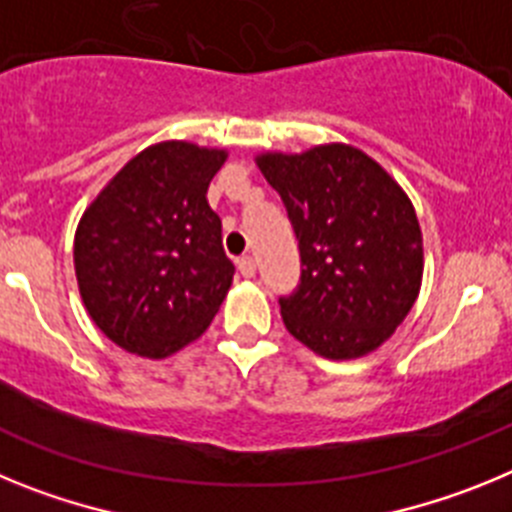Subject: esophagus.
<instances>
[{"label":"esophagus","mask_w":512,"mask_h":512,"mask_svg":"<svg viewBox=\"0 0 512 512\" xmlns=\"http://www.w3.org/2000/svg\"><path fill=\"white\" fill-rule=\"evenodd\" d=\"M238 271H241L243 277H253V274H256V261L251 259V256H241V259H238Z\"/></svg>","instance_id":"obj_1"}]
</instances>
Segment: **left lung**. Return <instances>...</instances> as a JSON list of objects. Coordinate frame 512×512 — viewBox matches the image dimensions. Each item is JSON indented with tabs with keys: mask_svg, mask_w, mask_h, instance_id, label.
Listing matches in <instances>:
<instances>
[{
	"mask_svg": "<svg viewBox=\"0 0 512 512\" xmlns=\"http://www.w3.org/2000/svg\"><path fill=\"white\" fill-rule=\"evenodd\" d=\"M300 241L302 279L282 320L323 359L351 361L390 341L423 282V233L405 189L351 143L256 153Z\"/></svg>",
	"mask_w": 512,
	"mask_h": 512,
	"instance_id": "left-lung-1",
	"label": "left lung"
}]
</instances>
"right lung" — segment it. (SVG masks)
<instances>
[{"label": "right lung", "mask_w": 512, "mask_h": 512, "mask_svg": "<svg viewBox=\"0 0 512 512\" xmlns=\"http://www.w3.org/2000/svg\"><path fill=\"white\" fill-rule=\"evenodd\" d=\"M228 148L161 140L135 153L84 210L76 284L89 318L130 354L166 359L202 336L233 284L207 202Z\"/></svg>", "instance_id": "right-lung-1"}]
</instances>
